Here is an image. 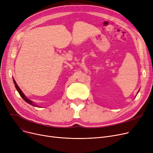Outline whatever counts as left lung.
<instances>
[{"label":"left lung","mask_w":153,"mask_h":153,"mask_svg":"<svg viewBox=\"0 0 153 153\" xmlns=\"http://www.w3.org/2000/svg\"><path fill=\"white\" fill-rule=\"evenodd\" d=\"M139 91H138V92H137V93H138V92H139Z\"/></svg>","instance_id":"8db88e82"}]
</instances>
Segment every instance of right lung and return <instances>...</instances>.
<instances>
[{
	"label": "right lung",
	"mask_w": 153,
	"mask_h": 153,
	"mask_svg": "<svg viewBox=\"0 0 153 153\" xmlns=\"http://www.w3.org/2000/svg\"><path fill=\"white\" fill-rule=\"evenodd\" d=\"M13 81H14V85H15V87H16L17 91H18V92L19 93L20 96H21L22 97V99H24V100L26 102H27L28 104H30V105H34V106H35V107H38V108L41 107V106L36 105L34 102L32 101L31 100H30V99H29L27 97H26V96H25V94L22 92V91L21 90V89L19 88V87L18 86V85L17 84V83H16V81H15V79H14V78H13Z\"/></svg>",
	"instance_id": "add662e5"
}]
</instances>
